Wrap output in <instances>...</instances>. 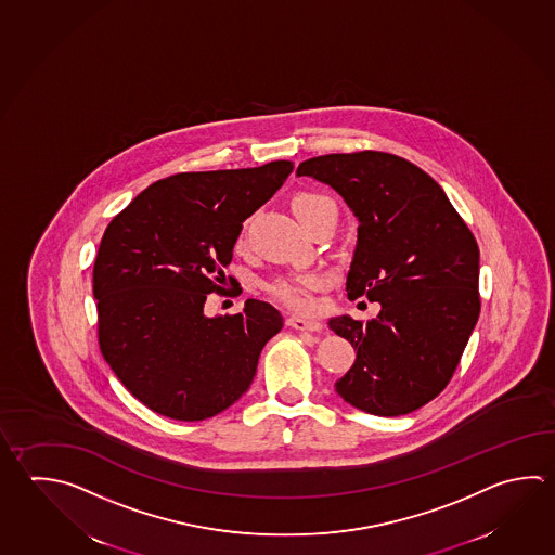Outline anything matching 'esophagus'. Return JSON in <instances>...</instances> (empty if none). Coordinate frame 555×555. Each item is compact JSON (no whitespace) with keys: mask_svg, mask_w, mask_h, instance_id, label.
Returning a JSON list of instances; mask_svg holds the SVG:
<instances>
[{"mask_svg":"<svg viewBox=\"0 0 555 555\" xmlns=\"http://www.w3.org/2000/svg\"><path fill=\"white\" fill-rule=\"evenodd\" d=\"M288 325L294 327V330H298V332H322L324 330V325L320 324L318 320H308V318H302V315H291L288 318Z\"/></svg>","mask_w":555,"mask_h":555,"instance_id":"34e87169","label":"esophagus"}]
</instances>
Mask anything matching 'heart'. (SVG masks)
Segmentation results:
<instances>
[{
    "label": "heart",
    "instance_id": "obj_1",
    "mask_svg": "<svg viewBox=\"0 0 555 555\" xmlns=\"http://www.w3.org/2000/svg\"><path fill=\"white\" fill-rule=\"evenodd\" d=\"M335 208L332 204V199L320 196V194H310V192H304L298 194L293 199V209L298 220L308 221L310 218H314L318 211L322 209ZM243 241V235H241ZM320 286V279L315 274H300V276H283V279H276L274 283L269 286L272 296L276 300L291 306V308H298V310H308L312 308L314 298H312V291H315Z\"/></svg>",
    "mask_w": 555,
    "mask_h": 555
}]
</instances>
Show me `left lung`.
<instances>
[{"label":"left lung","instance_id":"8db88e82","mask_svg":"<svg viewBox=\"0 0 555 555\" xmlns=\"http://www.w3.org/2000/svg\"><path fill=\"white\" fill-rule=\"evenodd\" d=\"M296 177L334 189L357 223L347 298L380 304L377 318H332L357 351L335 392L375 416H402L450 383L477 324L479 247L450 198L406 158L335 153L304 160Z\"/></svg>","mask_w":555,"mask_h":555}]
</instances>
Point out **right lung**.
I'll list each match as a JSON object with an SVG mask.
<instances>
[{
	"label": "right lung",
	"instance_id": "obj_1",
	"mask_svg": "<svg viewBox=\"0 0 555 555\" xmlns=\"http://www.w3.org/2000/svg\"><path fill=\"white\" fill-rule=\"evenodd\" d=\"M293 168L272 160L180 172L143 190L107 225L94 264L100 349L146 409L196 422L230 409L251 387L283 315L249 298L240 314L209 318L204 304L223 291L243 221Z\"/></svg>",
	"mask_w": 555,
	"mask_h": 555
}]
</instances>
